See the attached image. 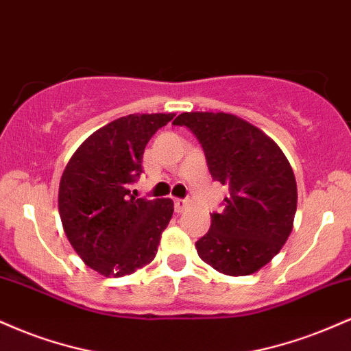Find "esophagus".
I'll return each instance as SVG.
<instances>
[{
	"label": "esophagus",
	"mask_w": 351,
	"mask_h": 351,
	"mask_svg": "<svg viewBox=\"0 0 351 351\" xmlns=\"http://www.w3.org/2000/svg\"><path fill=\"white\" fill-rule=\"evenodd\" d=\"M188 206H189V201L188 199H181V198H176L175 199V211L176 213L186 211Z\"/></svg>",
	"instance_id": "esophagus-1"
}]
</instances>
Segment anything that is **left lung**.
<instances>
[{"mask_svg":"<svg viewBox=\"0 0 351 351\" xmlns=\"http://www.w3.org/2000/svg\"><path fill=\"white\" fill-rule=\"evenodd\" d=\"M173 123L196 135L213 180L229 189L224 211L211 215V228L196 243L198 256L224 276L257 272L293 229L297 183L291 163L271 136L237 115L183 112Z\"/></svg>","mask_w":351,"mask_h":351,"instance_id":"1","label":"left lung"}]
</instances>
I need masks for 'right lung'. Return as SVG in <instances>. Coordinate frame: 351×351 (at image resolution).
Returning <instances> with one entry per match:
<instances>
[{
    "mask_svg": "<svg viewBox=\"0 0 351 351\" xmlns=\"http://www.w3.org/2000/svg\"><path fill=\"white\" fill-rule=\"evenodd\" d=\"M175 114H132L99 128L60 176L59 216L84 264L106 277L130 276L155 259L173 201L135 198L147 143Z\"/></svg>",
    "mask_w": 351,
    "mask_h": 351,
    "instance_id": "right-lung-1",
    "label": "right lung"
}]
</instances>
